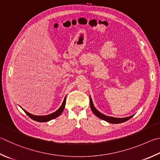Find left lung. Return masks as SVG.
Returning a JSON list of instances; mask_svg holds the SVG:
<instances>
[{"instance_id":"obj_1","label":"left lung","mask_w":160,"mask_h":160,"mask_svg":"<svg viewBox=\"0 0 160 160\" xmlns=\"http://www.w3.org/2000/svg\"><path fill=\"white\" fill-rule=\"evenodd\" d=\"M89 101H90V107H91V109L92 110V112L94 113L96 116H97L98 118L101 119V120H105L106 122H108L109 123H112V124H119V123H122L124 122H126L127 120H129L131 118L133 117V115L129 116V117L127 118H113V117H109V116H106L105 115L102 114V113L100 112L99 111L95 108V107L94 106V104H93L92 100L91 97H89Z\"/></svg>"}]
</instances>
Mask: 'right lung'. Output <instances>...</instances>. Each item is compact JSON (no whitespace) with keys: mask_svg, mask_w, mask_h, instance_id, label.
Segmentation results:
<instances>
[{"mask_svg":"<svg viewBox=\"0 0 160 160\" xmlns=\"http://www.w3.org/2000/svg\"><path fill=\"white\" fill-rule=\"evenodd\" d=\"M65 104H66V98H64V99H63L62 105L61 106L60 108L58 109L57 111H55L54 112L52 113V114L48 115H43V116L33 115L31 114V113L27 112L24 109H23V110H24L26 114H27L28 116V117L31 118L32 120H33L35 121H37V122H45L50 121V120H52V119L56 118L58 117V116H59L61 114H62V112L63 111V110H64Z\"/></svg>","mask_w":160,"mask_h":160,"instance_id":"obj_1","label":"right lung"}]
</instances>
